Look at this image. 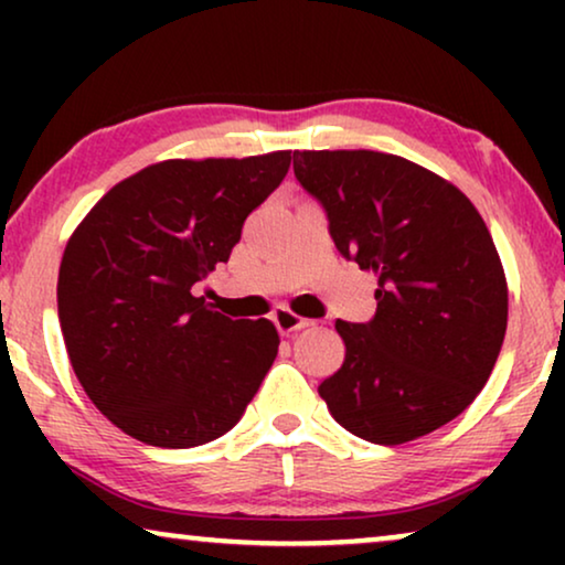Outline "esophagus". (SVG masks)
Returning a JSON list of instances; mask_svg holds the SVG:
<instances>
[{
    "instance_id": "obj_1",
    "label": "esophagus",
    "mask_w": 565,
    "mask_h": 565,
    "mask_svg": "<svg viewBox=\"0 0 565 565\" xmlns=\"http://www.w3.org/2000/svg\"><path fill=\"white\" fill-rule=\"evenodd\" d=\"M273 321H275V327H277V331H280V334H292V331H300V329L311 327V323H313L311 319H303V316L292 313L290 308H285V306L277 308Z\"/></svg>"
}]
</instances>
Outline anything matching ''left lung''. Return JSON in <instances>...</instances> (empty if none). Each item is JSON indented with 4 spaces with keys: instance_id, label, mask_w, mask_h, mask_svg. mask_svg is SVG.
<instances>
[{
    "instance_id": "left-lung-1",
    "label": "left lung",
    "mask_w": 565,
    "mask_h": 565,
    "mask_svg": "<svg viewBox=\"0 0 565 565\" xmlns=\"http://www.w3.org/2000/svg\"><path fill=\"white\" fill-rule=\"evenodd\" d=\"M337 249L377 277L367 323L337 321L344 362L319 385L347 431L404 445L466 412L507 334L509 290L476 205L452 182L383 151H292Z\"/></svg>"
}]
</instances>
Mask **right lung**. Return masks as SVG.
<instances>
[{
    "mask_svg": "<svg viewBox=\"0 0 565 565\" xmlns=\"http://www.w3.org/2000/svg\"><path fill=\"white\" fill-rule=\"evenodd\" d=\"M290 151L167 159L97 200L58 269V321L82 388L153 447H198L242 419L277 358L273 321L228 319L192 285L242 238Z\"/></svg>",
    "mask_w": 565,
    "mask_h": 565,
    "instance_id": "right-lung-1",
    "label": "right lung"
}]
</instances>
